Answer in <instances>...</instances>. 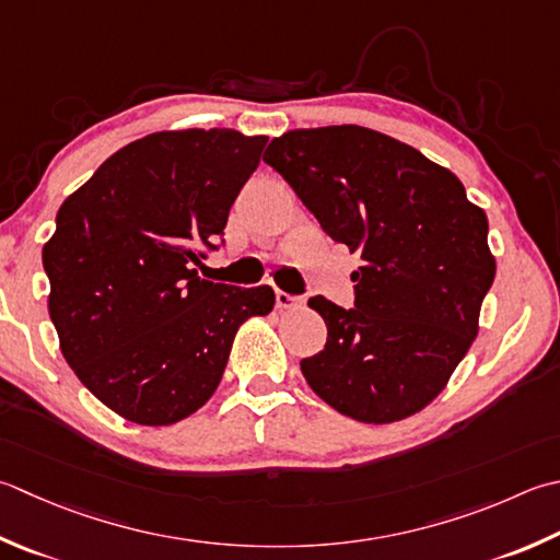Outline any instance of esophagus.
<instances>
[{
  "mask_svg": "<svg viewBox=\"0 0 560 560\" xmlns=\"http://www.w3.org/2000/svg\"><path fill=\"white\" fill-rule=\"evenodd\" d=\"M301 305V299H295V295L287 293V291H277V308L279 311H293Z\"/></svg>",
  "mask_w": 560,
  "mask_h": 560,
  "instance_id": "1",
  "label": "esophagus"
}]
</instances>
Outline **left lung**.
<instances>
[{"instance_id":"8db88e82","label":"left lung","mask_w":560,"mask_h":560,"mask_svg":"<svg viewBox=\"0 0 560 560\" xmlns=\"http://www.w3.org/2000/svg\"><path fill=\"white\" fill-rule=\"evenodd\" d=\"M265 162L361 257L354 311L308 301L327 325L323 352L301 361L308 386L366 424L424 410L474 345L495 279L486 211L454 172L371 128L289 130Z\"/></svg>"}]
</instances>
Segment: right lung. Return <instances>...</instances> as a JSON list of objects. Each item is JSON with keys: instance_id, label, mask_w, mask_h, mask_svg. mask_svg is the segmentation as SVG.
<instances>
[{"instance_id": "add662e5", "label": "right lung", "mask_w": 560, "mask_h": 560, "mask_svg": "<svg viewBox=\"0 0 560 560\" xmlns=\"http://www.w3.org/2000/svg\"><path fill=\"white\" fill-rule=\"evenodd\" d=\"M267 136L160 130L114 152L58 211L43 245L60 352L120 418L167 427L223 378L240 325L273 311L271 287L199 277Z\"/></svg>"}]
</instances>
